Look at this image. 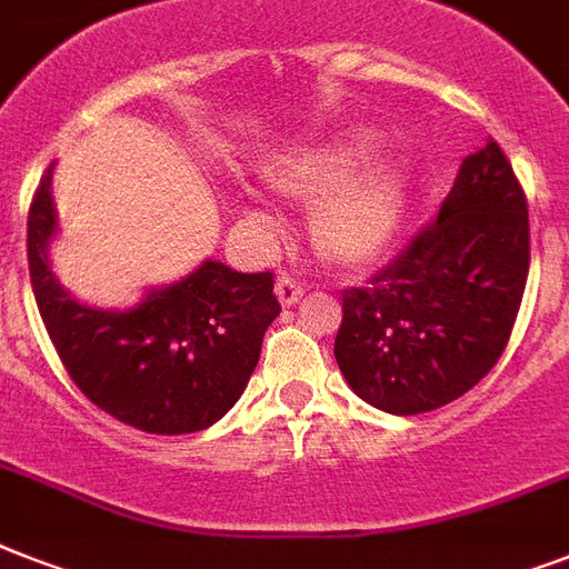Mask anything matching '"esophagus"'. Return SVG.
Masks as SVG:
<instances>
[{"label":"esophagus","instance_id":"obj_1","mask_svg":"<svg viewBox=\"0 0 569 569\" xmlns=\"http://www.w3.org/2000/svg\"><path fill=\"white\" fill-rule=\"evenodd\" d=\"M303 292H307V286H303L298 277H292V274L277 277V298H280V303H283V307H292V303L301 301Z\"/></svg>","mask_w":569,"mask_h":569}]
</instances>
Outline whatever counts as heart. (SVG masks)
Segmentation results:
<instances>
[{
	"instance_id": "b5f03b06",
	"label": "heart",
	"mask_w": 569,
	"mask_h": 569,
	"mask_svg": "<svg viewBox=\"0 0 569 569\" xmlns=\"http://www.w3.org/2000/svg\"><path fill=\"white\" fill-rule=\"evenodd\" d=\"M375 138L346 136L307 150L271 173L277 191L298 203H316L312 244L330 266L357 268L375 259L389 241L401 212V180L389 168H363Z\"/></svg>"
}]
</instances>
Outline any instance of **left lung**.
<instances>
[{
    "label": "left lung",
    "mask_w": 569,
    "mask_h": 569,
    "mask_svg": "<svg viewBox=\"0 0 569 569\" xmlns=\"http://www.w3.org/2000/svg\"><path fill=\"white\" fill-rule=\"evenodd\" d=\"M529 206L508 156L487 141L440 214L372 277L346 289L333 355L378 410L428 413L502 357L529 277Z\"/></svg>",
    "instance_id": "obj_1"
}]
</instances>
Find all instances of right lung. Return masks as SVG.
<instances>
[{"label":"right lung","instance_id":"right-lung-1","mask_svg":"<svg viewBox=\"0 0 569 569\" xmlns=\"http://www.w3.org/2000/svg\"><path fill=\"white\" fill-rule=\"evenodd\" d=\"M47 168L29 206V277L67 375L120 422L147 433L214 425L248 387L268 325L280 316L274 274H241L206 259L136 310H93L61 289L47 259L56 206Z\"/></svg>","mask_w":569,"mask_h":569}]
</instances>
